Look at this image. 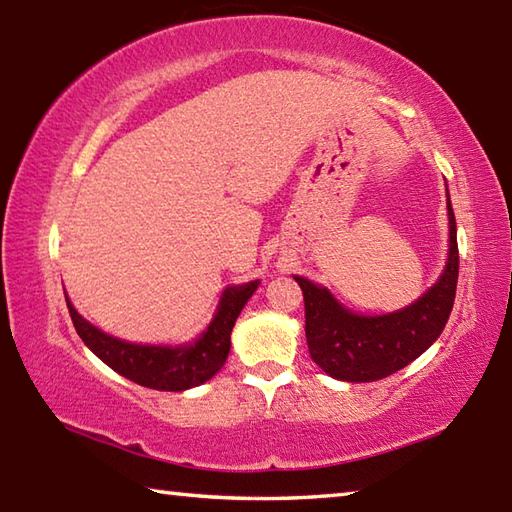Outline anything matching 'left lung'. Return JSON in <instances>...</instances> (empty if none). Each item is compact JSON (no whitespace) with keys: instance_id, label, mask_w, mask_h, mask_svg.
<instances>
[{"instance_id":"8db88e82","label":"left lung","mask_w":512,"mask_h":512,"mask_svg":"<svg viewBox=\"0 0 512 512\" xmlns=\"http://www.w3.org/2000/svg\"><path fill=\"white\" fill-rule=\"evenodd\" d=\"M449 248L436 284L418 300L388 314H357L327 287L293 275L305 296V334L316 366L339 381H377L409 366L443 334L458 282L456 219L447 192Z\"/></svg>"}]
</instances>
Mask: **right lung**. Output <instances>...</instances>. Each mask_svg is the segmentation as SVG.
Segmentation results:
<instances>
[{
  "label": "right lung",
  "instance_id": "obj_1",
  "mask_svg": "<svg viewBox=\"0 0 512 512\" xmlns=\"http://www.w3.org/2000/svg\"><path fill=\"white\" fill-rule=\"evenodd\" d=\"M257 287L259 280L225 287L210 325L196 339L178 345L121 341L85 320L67 296L65 300L76 332L106 366L153 391L178 393L205 384L223 368L230 354L232 327Z\"/></svg>",
  "mask_w": 512,
  "mask_h": 512
}]
</instances>
